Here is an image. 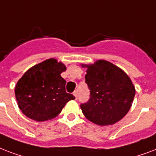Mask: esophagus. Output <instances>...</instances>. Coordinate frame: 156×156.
Wrapping results in <instances>:
<instances>
[{"instance_id":"esophagus-1","label":"esophagus","mask_w":156,"mask_h":156,"mask_svg":"<svg viewBox=\"0 0 156 156\" xmlns=\"http://www.w3.org/2000/svg\"><path fill=\"white\" fill-rule=\"evenodd\" d=\"M73 95H74L75 98H76V99H77V97H78V92L75 91L74 93H73Z\"/></svg>"}]
</instances>
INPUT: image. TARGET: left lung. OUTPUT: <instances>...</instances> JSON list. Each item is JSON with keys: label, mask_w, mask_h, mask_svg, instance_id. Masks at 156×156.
<instances>
[{"label": "left lung", "mask_w": 156, "mask_h": 156, "mask_svg": "<svg viewBox=\"0 0 156 156\" xmlns=\"http://www.w3.org/2000/svg\"><path fill=\"white\" fill-rule=\"evenodd\" d=\"M81 66L87 68L85 82L90 90L89 101L80 105L84 116L102 126L120 120L129 111L135 96L129 76L106 60Z\"/></svg>", "instance_id": "1"}]
</instances>
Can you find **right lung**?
<instances>
[{
	"instance_id": "add662e5",
	"label": "right lung",
	"mask_w": 156,
	"mask_h": 156,
	"mask_svg": "<svg viewBox=\"0 0 156 156\" xmlns=\"http://www.w3.org/2000/svg\"><path fill=\"white\" fill-rule=\"evenodd\" d=\"M66 66L49 58L28 69L17 82L14 93L18 106L26 116L36 121L56 117L75 97L66 92L61 73Z\"/></svg>"
}]
</instances>
